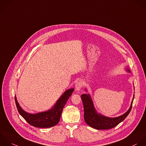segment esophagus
Masks as SVG:
<instances>
[{
	"instance_id": "34e87169",
	"label": "esophagus",
	"mask_w": 146,
	"mask_h": 146,
	"mask_svg": "<svg viewBox=\"0 0 146 146\" xmlns=\"http://www.w3.org/2000/svg\"><path fill=\"white\" fill-rule=\"evenodd\" d=\"M82 82L81 81H78L76 84V90L77 91H79L81 88L82 87Z\"/></svg>"
}]
</instances>
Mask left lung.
I'll list each match as a JSON object with an SVG mask.
<instances>
[{
	"label": "left lung",
	"instance_id": "obj_1",
	"mask_svg": "<svg viewBox=\"0 0 146 146\" xmlns=\"http://www.w3.org/2000/svg\"><path fill=\"white\" fill-rule=\"evenodd\" d=\"M127 70L130 72L129 69ZM81 99L83 102L84 117L85 122L89 126L97 130H107L114 128L127 117L132 109L133 102L129 110L126 113L118 117L109 118L97 113L94 108L90 96L89 94H82Z\"/></svg>",
	"mask_w": 146,
	"mask_h": 146
}]
</instances>
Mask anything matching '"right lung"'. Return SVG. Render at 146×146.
Instances as JSON below:
<instances>
[{
	"mask_svg": "<svg viewBox=\"0 0 146 146\" xmlns=\"http://www.w3.org/2000/svg\"><path fill=\"white\" fill-rule=\"evenodd\" d=\"M73 91L74 89L66 90L51 110L36 114H29L24 111L19 106L16 97L15 100L19 114L29 124L36 127L48 128L54 126L59 122L63 108Z\"/></svg>",
	"mask_w": 146,
	"mask_h": 146,
	"instance_id": "obj_1",
	"label": "right lung"
}]
</instances>
